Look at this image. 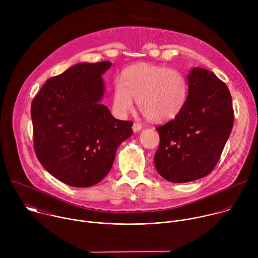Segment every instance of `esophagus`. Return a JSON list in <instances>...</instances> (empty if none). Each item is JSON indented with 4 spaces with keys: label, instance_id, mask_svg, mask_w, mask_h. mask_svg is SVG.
<instances>
[{
    "label": "esophagus",
    "instance_id": "34e87169",
    "mask_svg": "<svg viewBox=\"0 0 258 258\" xmlns=\"http://www.w3.org/2000/svg\"><path fill=\"white\" fill-rule=\"evenodd\" d=\"M141 130H142V125H141V123L135 122V123L133 124V131H134L135 133H137V132H140Z\"/></svg>",
    "mask_w": 258,
    "mask_h": 258
}]
</instances>
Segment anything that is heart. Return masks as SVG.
Returning <instances> with one entry per match:
<instances>
[{"label": "heart", "instance_id": "1", "mask_svg": "<svg viewBox=\"0 0 258 258\" xmlns=\"http://www.w3.org/2000/svg\"><path fill=\"white\" fill-rule=\"evenodd\" d=\"M189 93L187 77L176 69L152 64L126 68L114 85L112 103L115 112L126 115L137 106L151 121L164 122L176 117L186 105Z\"/></svg>", "mask_w": 258, "mask_h": 258}]
</instances>
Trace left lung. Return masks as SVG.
<instances>
[{
	"label": "left lung",
	"instance_id": "obj_1",
	"mask_svg": "<svg viewBox=\"0 0 258 258\" xmlns=\"http://www.w3.org/2000/svg\"><path fill=\"white\" fill-rule=\"evenodd\" d=\"M188 99L181 112L156 127L158 173L171 182L202 178L215 167L234 124L232 97L213 72L194 67L187 77Z\"/></svg>",
	"mask_w": 258,
	"mask_h": 258
}]
</instances>
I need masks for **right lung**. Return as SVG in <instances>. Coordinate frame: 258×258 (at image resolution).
Instances as JSON below:
<instances>
[{
	"mask_svg": "<svg viewBox=\"0 0 258 258\" xmlns=\"http://www.w3.org/2000/svg\"><path fill=\"white\" fill-rule=\"evenodd\" d=\"M111 62L79 63L49 79L31 103L33 148L45 169L66 185L87 188L112 167L118 146L133 135L101 103L102 76Z\"/></svg>",
	"mask_w": 258,
	"mask_h": 258,
	"instance_id": "right-lung-1",
	"label": "right lung"
}]
</instances>
